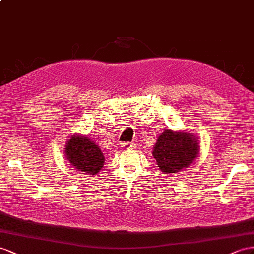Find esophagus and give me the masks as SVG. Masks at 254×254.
<instances>
[{
  "instance_id": "esophagus-1",
  "label": "esophagus",
  "mask_w": 254,
  "mask_h": 254,
  "mask_svg": "<svg viewBox=\"0 0 254 254\" xmlns=\"http://www.w3.org/2000/svg\"><path fill=\"white\" fill-rule=\"evenodd\" d=\"M123 148H125V149H132L133 148V144H132V142H123V144L121 145Z\"/></svg>"
}]
</instances>
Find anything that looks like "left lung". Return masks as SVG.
I'll return each mask as SVG.
<instances>
[{
    "instance_id": "left-lung-1",
    "label": "left lung",
    "mask_w": 254,
    "mask_h": 254,
    "mask_svg": "<svg viewBox=\"0 0 254 254\" xmlns=\"http://www.w3.org/2000/svg\"><path fill=\"white\" fill-rule=\"evenodd\" d=\"M198 137L187 131L164 129L153 146L152 155L160 171L178 173L191 166L199 153Z\"/></svg>"
}]
</instances>
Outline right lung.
Masks as SVG:
<instances>
[{
  "mask_svg": "<svg viewBox=\"0 0 254 254\" xmlns=\"http://www.w3.org/2000/svg\"><path fill=\"white\" fill-rule=\"evenodd\" d=\"M65 159L84 175H96L101 172L105 158L96 142L86 135L73 134L69 136L64 148Z\"/></svg>",
  "mask_w": 254,
  "mask_h": 254,
  "instance_id": "1",
  "label": "right lung"
}]
</instances>
